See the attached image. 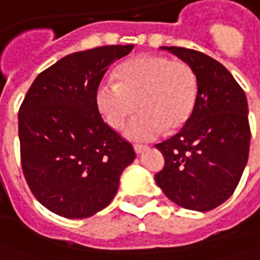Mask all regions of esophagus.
<instances>
[{"label": "esophagus", "instance_id": "esophagus-1", "mask_svg": "<svg viewBox=\"0 0 260 260\" xmlns=\"http://www.w3.org/2000/svg\"><path fill=\"white\" fill-rule=\"evenodd\" d=\"M134 147V151H136V153H143V151H144V150H147V146H144V144H134L133 146Z\"/></svg>", "mask_w": 260, "mask_h": 260}]
</instances>
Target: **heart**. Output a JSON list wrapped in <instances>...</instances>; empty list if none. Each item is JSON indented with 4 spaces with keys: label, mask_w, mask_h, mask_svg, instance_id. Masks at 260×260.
<instances>
[{
    "label": "heart",
    "mask_w": 260,
    "mask_h": 260,
    "mask_svg": "<svg viewBox=\"0 0 260 260\" xmlns=\"http://www.w3.org/2000/svg\"><path fill=\"white\" fill-rule=\"evenodd\" d=\"M116 79L103 80L94 94L107 126L123 128L136 110L140 113L126 127L132 140H153L164 130L177 132L187 124L198 98V78L184 60L164 55H140L116 71Z\"/></svg>",
    "instance_id": "obj_1"
}]
</instances>
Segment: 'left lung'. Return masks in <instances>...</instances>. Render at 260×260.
Segmentation results:
<instances>
[{"label":"left lung","mask_w":260,"mask_h":260,"mask_svg":"<svg viewBox=\"0 0 260 260\" xmlns=\"http://www.w3.org/2000/svg\"><path fill=\"white\" fill-rule=\"evenodd\" d=\"M162 49L192 66L198 78V98L181 132L155 144L166 164L154 178L177 205L211 211L234 194L248 162L246 96L228 69L208 55L180 46Z\"/></svg>","instance_id":"obj_1"}]
</instances>
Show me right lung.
<instances>
[{
	"instance_id": "add662e5",
	"label": "right lung",
	"mask_w": 260,
	"mask_h": 260,
	"mask_svg": "<svg viewBox=\"0 0 260 260\" xmlns=\"http://www.w3.org/2000/svg\"><path fill=\"white\" fill-rule=\"evenodd\" d=\"M133 45L75 52L38 75L18 112L21 167L38 201L71 219L89 218L112 202L133 146L107 126L96 89L109 66Z\"/></svg>"
}]
</instances>
